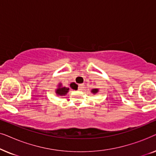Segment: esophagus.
Returning a JSON list of instances; mask_svg holds the SVG:
<instances>
[{
  "mask_svg": "<svg viewBox=\"0 0 156 156\" xmlns=\"http://www.w3.org/2000/svg\"><path fill=\"white\" fill-rule=\"evenodd\" d=\"M84 88V85H83V84H80L78 86V89H79V90H80V91L83 90Z\"/></svg>",
  "mask_w": 156,
  "mask_h": 156,
  "instance_id": "obj_1",
  "label": "esophagus"
}]
</instances>
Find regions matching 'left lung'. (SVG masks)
I'll use <instances>...</instances> for the list:
<instances>
[{
	"label": "left lung",
	"mask_w": 156,
	"mask_h": 156,
	"mask_svg": "<svg viewBox=\"0 0 156 156\" xmlns=\"http://www.w3.org/2000/svg\"><path fill=\"white\" fill-rule=\"evenodd\" d=\"M97 91H98V89H93L92 91H91V92H93V93H97Z\"/></svg>",
	"instance_id": "8db88e82"
}]
</instances>
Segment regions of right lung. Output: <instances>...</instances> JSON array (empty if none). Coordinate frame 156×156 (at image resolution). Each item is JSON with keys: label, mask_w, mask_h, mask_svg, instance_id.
Wrapping results in <instances>:
<instances>
[{"label": "right lung", "mask_w": 156, "mask_h": 156, "mask_svg": "<svg viewBox=\"0 0 156 156\" xmlns=\"http://www.w3.org/2000/svg\"><path fill=\"white\" fill-rule=\"evenodd\" d=\"M77 84H76L75 83L72 82V84H70V88L72 89H77ZM69 88H67V87H62V84H59V87L58 89L56 90V93L58 95H60V96H62V95H65L68 92V91H69Z\"/></svg>", "instance_id": "1"}]
</instances>
